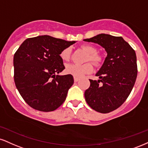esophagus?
Instances as JSON below:
<instances>
[{
  "label": "esophagus",
  "instance_id": "1",
  "mask_svg": "<svg viewBox=\"0 0 148 148\" xmlns=\"http://www.w3.org/2000/svg\"><path fill=\"white\" fill-rule=\"evenodd\" d=\"M74 82H77L79 81V78H76V77H74Z\"/></svg>",
  "mask_w": 148,
  "mask_h": 148
}]
</instances>
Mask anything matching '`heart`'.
<instances>
[{"label":"heart","mask_w":148,"mask_h":148,"mask_svg":"<svg viewBox=\"0 0 148 148\" xmlns=\"http://www.w3.org/2000/svg\"><path fill=\"white\" fill-rule=\"evenodd\" d=\"M85 51L88 53L85 61H91L96 66H99L103 63V57L97 52V49L90 45H82L81 47ZM72 49L70 47H66L60 52V56L62 60L67 61L71 57ZM67 74H71L76 78H81L86 74H90L93 71V65L88 62L82 65L79 64H68L65 68Z\"/></svg>","instance_id":"1"}]
</instances>
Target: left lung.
I'll list each match as a JSON object with an SVG mask.
<instances>
[{
  "mask_svg": "<svg viewBox=\"0 0 148 148\" xmlns=\"http://www.w3.org/2000/svg\"><path fill=\"white\" fill-rule=\"evenodd\" d=\"M83 40L98 43L108 53L96 74L100 80L90 79V86L85 90V98L95 111L109 113L125 102L134 87L138 72L136 53L121 36L101 34Z\"/></svg>",
  "mask_w": 148,
  "mask_h": 148,
  "instance_id": "1",
  "label": "left lung"
}]
</instances>
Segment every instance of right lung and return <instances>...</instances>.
I'll use <instances>...</instances> for the list:
<instances>
[{
    "instance_id": "right-lung-1",
    "label": "right lung",
    "mask_w": 148,
    "mask_h": 148,
    "mask_svg": "<svg viewBox=\"0 0 148 148\" xmlns=\"http://www.w3.org/2000/svg\"><path fill=\"white\" fill-rule=\"evenodd\" d=\"M75 41L49 36L27 38L14 56V82L24 101L40 112L63 104L74 83L71 74L56 75L65 69L60 54Z\"/></svg>"
}]
</instances>
